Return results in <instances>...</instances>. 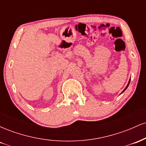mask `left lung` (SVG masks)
<instances>
[{
	"instance_id": "obj_1",
	"label": "left lung",
	"mask_w": 146,
	"mask_h": 146,
	"mask_svg": "<svg viewBox=\"0 0 146 146\" xmlns=\"http://www.w3.org/2000/svg\"><path fill=\"white\" fill-rule=\"evenodd\" d=\"M130 80H129V82H128V85H127V86H126V87H125V89L123 90V91H125V89H126V88H128V86L129 84H130Z\"/></svg>"
}]
</instances>
